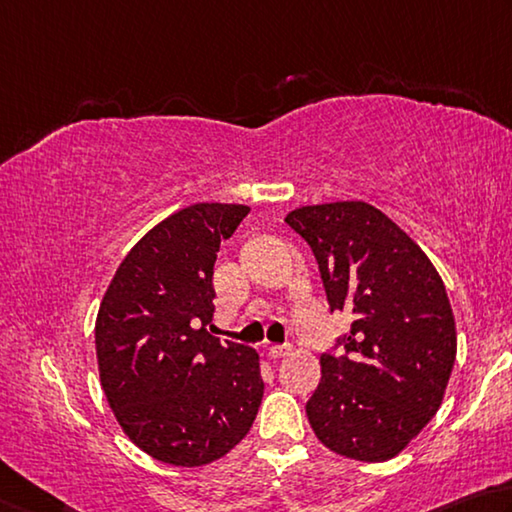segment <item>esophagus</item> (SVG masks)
I'll return each instance as SVG.
<instances>
[{"label":"esophagus","instance_id":"obj_1","mask_svg":"<svg viewBox=\"0 0 512 512\" xmlns=\"http://www.w3.org/2000/svg\"><path fill=\"white\" fill-rule=\"evenodd\" d=\"M288 353H290V346H276V344L267 346V355H270L272 360H279V357H285Z\"/></svg>","mask_w":512,"mask_h":512}]
</instances>
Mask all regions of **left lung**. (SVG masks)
I'll return each mask as SVG.
<instances>
[{
  "mask_svg": "<svg viewBox=\"0 0 512 512\" xmlns=\"http://www.w3.org/2000/svg\"><path fill=\"white\" fill-rule=\"evenodd\" d=\"M285 222L308 242L330 310L353 315L344 355H321L306 414L346 459L400 454L432 420L456 360L443 279L414 240L366 202L301 206Z\"/></svg>",
  "mask_w": 512,
  "mask_h": 512,
  "instance_id": "1",
  "label": "left lung"
}]
</instances>
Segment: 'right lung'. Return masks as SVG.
Wrapping results in <instances>:
<instances>
[{"mask_svg":"<svg viewBox=\"0 0 512 512\" xmlns=\"http://www.w3.org/2000/svg\"><path fill=\"white\" fill-rule=\"evenodd\" d=\"M245 204L202 202L152 227L107 285L96 317L101 387L130 441L152 459L200 468L247 436L263 400L261 357L220 344L213 263Z\"/></svg>","mask_w":512,"mask_h":512,"instance_id":"obj_1","label":"right lung"}]
</instances>
